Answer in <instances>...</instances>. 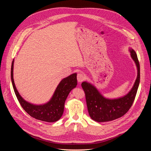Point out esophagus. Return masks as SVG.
<instances>
[{
	"instance_id": "34e87169",
	"label": "esophagus",
	"mask_w": 151,
	"mask_h": 151,
	"mask_svg": "<svg viewBox=\"0 0 151 151\" xmlns=\"http://www.w3.org/2000/svg\"><path fill=\"white\" fill-rule=\"evenodd\" d=\"M85 78V75L82 73H78L77 75V79L79 82H82Z\"/></svg>"
}]
</instances>
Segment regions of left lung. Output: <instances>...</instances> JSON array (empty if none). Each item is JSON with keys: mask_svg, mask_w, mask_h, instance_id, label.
Masks as SVG:
<instances>
[{"mask_svg": "<svg viewBox=\"0 0 151 151\" xmlns=\"http://www.w3.org/2000/svg\"><path fill=\"white\" fill-rule=\"evenodd\" d=\"M130 51L137 68V76L132 89L125 96L112 100L106 99L93 85L87 82L82 83L88 113L94 121L99 122L113 121L124 115L132 107L140 82V64L136 52L133 49Z\"/></svg>", "mask_w": 151, "mask_h": 151, "instance_id": "left-lung-1", "label": "left lung"}]
</instances>
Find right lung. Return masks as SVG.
<instances>
[{"label":"right lung","mask_w":151,"mask_h":151,"mask_svg":"<svg viewBox=\"0 0 151 151\" xmlns=\"http://www.w3.org/2000/svg\"><path fill=\"white\" fill-rule=\"evenodd\" d=\"M13 60L11 66V81L15 94L23 109L32 117L42 121L53 122L61 117L64 107V103L70 92L77 85L76 73L72 74L60 82L51 100L46 104L35 105L24 100L18 92L13 78Z\"/></svg>","instance_id":"obj_1"}]
</instances>
